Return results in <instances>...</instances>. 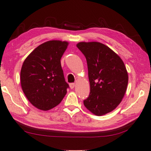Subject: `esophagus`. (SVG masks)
I'll return each mask as SVG.
<instances>
[{"mask_svg": "<svg viewBox=\"0 0 151 151\" xmlns=\"http://www.w3.org/2000/svg\"><path fill=\"white\" fill-rule=\"evenodd\" d=\"M69 85H70V88H74V87H75V83H70Z\"/></svg>", "mask_w": 151, "mask_h": 151, "instance_id": "34e87169", "label": "esophagus"}]
</instances>
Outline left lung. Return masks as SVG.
<instances>
[{
	"label": "left lung",
	"instance_id": "obj_1",
	"mask_svg": "<svg viewBox=\"0 0 151 151\" xmlns=\"http://www.w3.org/2000/svg\"><path fill=\"white\" fill-rule=\"evenodd\" d=\"M76 47L85 55L91 91L84 104L97 116L115 109L127 91L128 73L123 61L107 46L98 42H81Z\"/></svg>",
	"mask_w": 151,
	"mask_h": 151
}]
</instances>
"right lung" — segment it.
Here are the masks:
<instances>
[{
	"mask_svg": "<svg viewBox=\"0 0 151 151\" xmlns=\"http://www.w3.org/2000/svg\"><path fill=\"white\" fill-rule=\"evenodd\" d=\"M68 43L50 40L28 56L20 70L22 89L36 108L48 111L57 106L69 88L65 81L60 58Z\"/></svg>",
	"mask_w": 151,
	"mask_h": 151,
	"instance_id": "obj_1",
	"label": "right lung"
}]
</instances>
